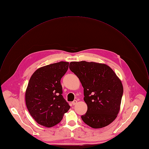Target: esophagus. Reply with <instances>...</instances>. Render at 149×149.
Segmentation results:
<instances>
[{
  "label": "esophagus",
  "instance_id": "34e87169",
  "mask_svg": "<svg viewBox=\"0 0 149 149\" xmlns=\"http://www.w3.org/2000/svg\"><path fill=\"white\" fill-rule=\"evenodd\" d=\"M77 101L76 100H74L72 102V104L74 106V105H75V104L77 103Z\"/></svg>",
  "mask_w": 149,
  "mask_h": 149
}]
</instances>
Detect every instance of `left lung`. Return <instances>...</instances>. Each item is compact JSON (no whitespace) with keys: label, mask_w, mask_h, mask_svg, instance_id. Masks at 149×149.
<instances>
[{"label":"left lung","mask_w":149,"mask_h":149,"mask_svg":"<svg viewBox=\"0 0 149 149\" xmlns=\"http://www.w3.org/2000/svg\"><path fill=\"white\" fill-rule=\"evenodd\" d=\"M70 70L79 79L84 88L87 111L83 121L93 128L111 123L120 111L123 87L114 72L107 65L94 62H71Z\"/></svg>","instance_id":"left-lung-1"}]
</instances>
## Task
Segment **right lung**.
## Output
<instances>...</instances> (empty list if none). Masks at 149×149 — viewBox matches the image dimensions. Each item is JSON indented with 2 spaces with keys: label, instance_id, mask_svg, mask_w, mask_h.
I'll use <instances>...</instances> for the list:
<instances>
[{
  "label": "right lung",
  "instance_id": "1",
  "mask_svg": "<svg viewBox=\"0 0 149 149\" xmlns=\"http://www.w3.org/2000/svg\"><path fill=\"white\" fill-rule=\"evenodd\" d=\"M69 62L61 61L37 69L32 75L25 92L27 109L40 125L50 128L58 124L70 106L62 95L61 79Z\"/></svg>",
  "mask_w": 149,
  "mask_h": 149
}]
</instances>
